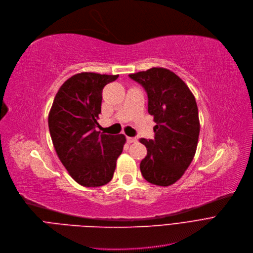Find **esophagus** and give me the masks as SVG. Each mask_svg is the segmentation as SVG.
<instances>
[{
	"label": "esophagus",
	"mask_w": 253,
	"mask_h": 253,
	"mask_svg": "<svg viewBox=\"0 0 253 253\" xmlns=\"http://www.w3.org/2000/svg\"><path fill=\"white\" fill-rule=\"evenodd\" d=\"M126 141H127V143H135V142H137V139L131 138V137H126Z\"/></svg>",
	"instance_id": "esophagus-1"
}]
</instances>
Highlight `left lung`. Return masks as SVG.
<instances>
[{"label": "left lung", "instance_id": "obj_1", "mask_svg": "<svg viewBox=\"0 0 253 253\" xmlns=\"http://www.w3.org/2000/svg\"><path fill=\"white\" fill-rule=\"evenodd\" d=\"M147 92L148 113L153 116L154 139H140L147 155L140 164L144 179L169 186L182 177L194 160L200 134L198 106L185 82L165 68L128 75Z\"/></svg>", "mask_w": 253, "mask_h": 253}]
</instances>
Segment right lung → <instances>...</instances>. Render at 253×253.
<instances>
[{
    "label": "right lung",
    "instance_id": "right-lung-1",
    "mask_svg": "<svg viewBox=\"0 0 253 253\" xmlns=\"http://www.w3.org/2000/svg\"><path fill=\"white\" fill-rule=\"evenodd\" d=\"M118 75L83 72L64 82L53 100L48 126L58 159L77 183L85 187L107 184L126 143L125 135L95 130L102 91Z\"/></svg>",
    "mask_w": 253,
    "mask_h": 253
}]
</instances>
